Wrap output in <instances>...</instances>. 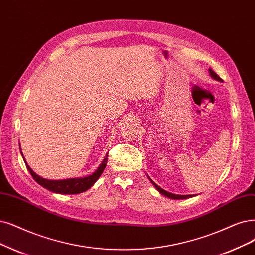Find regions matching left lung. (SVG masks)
Returning a JSON list of instances; mask_svg holds the SVG:
<instances>
[{"label": "left lung", "instance_id": "obj_1", "mask_svg": "<svg viewBox=\"0 0 255 255\" xmlns=\"http://www.w3.org/2000/svg\"><path fill=\"white\" fill-rule=\"evenodd\" d=\"M209 72H210V75L211 77L214 79V80H218V81H223L218 74H216L212 69H209ZM150 178V177H149ZM151 181V180H150ZM152 182V181H151ZM152 184L154 185V187L156 188V189L161 192L163 195H165V196H167V197H169V199H173V200H183V199H188V197H191V195H178V194H173V193H170V192H168V191H166V190H164V189H162L161 187L159 186H157L154 182H152Z\"/></svg>", "mask_w": 255, "mask_h": 255}]
</instances>
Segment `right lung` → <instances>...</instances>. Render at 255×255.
Listing matches in <instances>:
<instances>
[{"mask_svg":"<svg viewBox=\"0 0 255 255\" xmlns=\"http://www.w3.org/2000/svg\"><path fill=\"white\" fill-rule=\"evenodd\" d=\"M22 155H23V153H22ZM107 161H108V153L105 156V158L103 159L102 164L100 165V167L97 169L96 172H94L93 174H91L87 177L69 178V180H61V181L46 180V178H43L37 174H35L31 170V168L27 165L26 162H25V164H26L28 171L30 172L31 176L34 178V181L37 184L43 186L44 188H46V189H48L55 193H61V194H77V193H81V192L88 190L89 188L98 181V178L101 176V174L104 171V169H105V167H106Z\"/></svg>","mask_w":255,"mask_h":255,"instance_id":"add662e5","label":"right lung"}]
</instances>
